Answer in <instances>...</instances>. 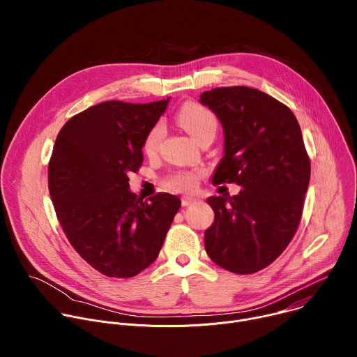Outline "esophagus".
I'll return each instance as SVG.
<instances>
[{"instance_id":"esophagus-1","label":"esophagus","mask_w":357,"mask_h":357,"mask_svg":"<svg viewBox=\"0 0 357 357\" xmlns=\"http://www.w3.org/2000/svg\"><path fill=\"white\" fill-rule=\"evenodd\" d=\"M196 202V197L195 196H183L182 197V206H189L190 203Z\"/></svg>"}]
</instances>
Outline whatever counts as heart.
<instances>
[{
  "label": "heart",
  "instance_id": "heart-1",
  "mask_svg": "<svg viewBox=\"0 0 357 357\" xmlns=\"http://www.w3.org/2000/svg\"><path fill=\"white\" fill-rule=\"evenodd\" d=\"M178 123L190 134L196 142L208 134H216L218 130L216 116L208 107L193 103V101H188L181 107L178 113ZM161 138L162 127L157 124L148 131L144 139V151L148 152V154L155 152ZM199 175L200 174L197 171H179L167 179V186L175 190H192L197 185Z\"/></svg>",
  "mask_w": 357,
  "mask_h": 357
}]
</instances>
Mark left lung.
<instances>
[{
	"label": "left lung",
	"mask_w": 357,
	"mask_h": 357,
	"mask_svg": "<svg viewBox=\"0 0 357 357\" xmlns=\"http://www.w3.org/2000/svg\"><path fill=\"white\" fill-rule=\"evenodd\" d=\"M219 119L225 155L212 183L236 182L238 195L211 196L213 225L205 231L218 266L252 274L270 266L292 240L308 190L311 164L294 113L274 97L245 86L200 94Z\"/></svg>",
	"instance_id": "left-lung-1"
}]
</instances>
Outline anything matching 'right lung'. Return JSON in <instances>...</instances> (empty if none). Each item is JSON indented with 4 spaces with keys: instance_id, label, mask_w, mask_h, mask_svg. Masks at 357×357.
I'll return each instance as SVG.
<instances>
[{
    "instance_id": "right-lung-1",
    "label": "right lung",
    "mask_w": 357,
    "mask_h": 357,
    "mask_svg": "<svg viewBox=\"0 0 357 357\" xmlns=\"http://www.w3.org/2000/svg\"><path fill=\"white\" fill-rule=\"evenodd\" d=\"M168 103L105 101L73 116L55 141L47 178L56 216L79 256L107 277L130 278L154 263L181 208L175 195L142 200L128 185Z\"/></svg>"
}]
</instances>
